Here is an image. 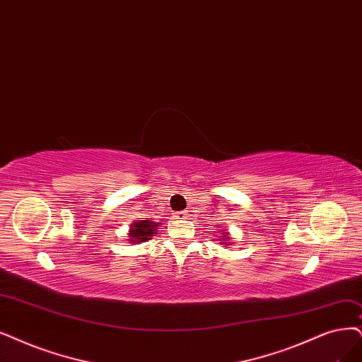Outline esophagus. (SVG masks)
Instances as JSON below:
<instances>
[{"mask_svg": "<svg viewBox=\"0 0 362 362\" xmlns=\"http://www.w3.org/2000/svg\"><path fill=\"white\" fill-rule=\"evenodd\" d=\"M186 216H188V215H186V211H185V210L177 211V218H179V219H186Z\"/></svg>", "mask_w": 362, "mask_h": 362, "instance_id": "34e87169", "label": "esophagus"}]
</instances>
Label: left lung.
<instances>
[{"label":"left lung","mask_w":362,"mask_h":362,"mask_svg":"<svg viewBox=\"0 0 362 362\" xmlns=\"http://www.w3.org/2000/svg\"><path fill=\"white\" fill-rule=\"evenodd\" d=\"M223 234H225V233H223ZM223 237H225V235H223Z\"/></svg>","instance_id":"1"}]
</instances>
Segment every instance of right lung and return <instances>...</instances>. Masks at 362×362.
Returning a JSON list of instances; mask_svg holds the SVG:
<instances>
[{
  "mask_svg": "<svg viewBox=\"0 0 362 362\" xmlns=\"http://www.w3.org/2000/svg\"><path fill=\"white\" fill-rule=\"evenodd\" d=\"M156 223H153L152 221H141V222H134L132 228L129 231V237L131 242H146L149 240L153 234H156Z\"/></svg>",
  "mask_w": 362,
  "mask_h": 362,
  "instance_id": "add662e5",
  "label": "right lung"
}]
</instances>
